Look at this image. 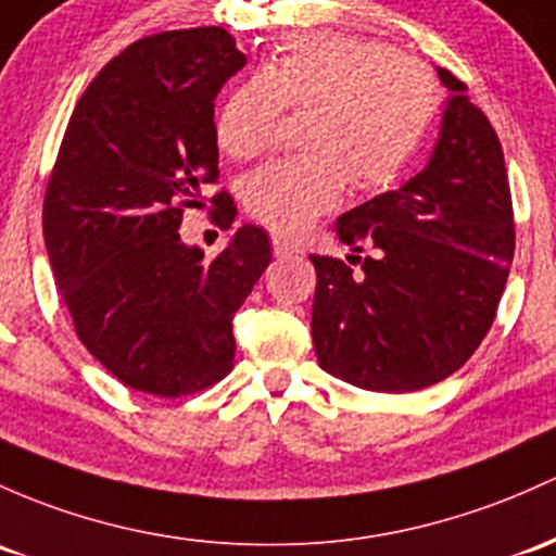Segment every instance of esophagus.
<instances>
[{"instance_id":"1","label":"esophagus","mask_w":556,"mask_h":556,"mask_svg":"<svg viewBox=\"0 0 556 556\" xmlns=\"http://www.w3.org/2000/svg\"><path fill=\"white\" fill-rule=\"evenodd\" d=\"M273 254L280 256V260H283V256L296 254V247H294V243L286 241L283 236H273Z\"/></svg>"}]
</instances>
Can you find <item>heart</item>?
Masks as SVG:
<instances>
[{
	"label": "heart",
	"instance_id": "heart-1",
	"mask_svg": "<svg viewBox=\"0 0 556 556\" xmlns=\"http://www.w3.org/2000/svg\"><path fill=\"white\" fill-rule=\"evenodd\" d=\"M440 85L419 61L352 34L289 37L243 81L217 116V142L232 159L270 146L280 109H309L307 156L276 159L243 182L249 214L278 232L307 230L357 190H384L405 175L440 113Z\"/></svg>",
	"mask_w": 556,
	"mask_h": 556
}]
</instances>
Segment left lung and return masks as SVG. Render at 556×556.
<instances>
[{
    "label": "left lung",
    "mask_w": 556,
    "mask_h": 556,
    "mask_svg": "<svg viewBox=\"0 0 556 556\" xmlns=\"http://www.w3.org/2000/svg\"><path fill=\"white\" fill-rule=\"evenodd\" d=\"M447 87L438 146L400 190L344 212L348 262L313 254V344L326 374L374 392H414L464 366L493 326L515 256L504 151L467 85Z\"/></svg>",
    "instance_id": "8db88e82"
}]
</instances>
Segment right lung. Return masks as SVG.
<instances>
[{
	"label": "right lung",
	"mask_w": 556,
	"mask_h": 556,
	"mask_svg": "<svg viewBox=\"0 0 556 556\" xmlns=\"http://www.w3.org/2000/svg\"><path fill=\"white\" fill-rule=\"evenodd\" d=\"M243 65L217 26L137 39L85 89L47 185L45 243L76 337L137 392L193 395L228 376L232 315L270 265L256 225L214 260L180 238L219 177L214 98ZM212 204L230 228V195Z\"/></svg>",
	"instance_id": "right-lung-1"
}]
</instances>
